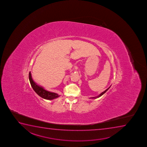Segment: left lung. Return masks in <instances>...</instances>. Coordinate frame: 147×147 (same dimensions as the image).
<instances>
[{
	"label": "left lung",
	"mask_w": 147,
	"mask_h": 147,
	"mask_svg": "<svg viewBox=\"0 0 147 147\" xmlns=\"http://www.w3.org/2000/svg\"><path fill=\"white\" fill-rule=\"evenodd\" d=\"M110 86H109V88H107V90H106L105 91H104L103 92H102V93H100V94L98 95V96H97L96 97H92L91 98H98V97H99L101 96L102 95H103L104 94V93H105L106 92H107V90H109V88H110Z\"/></svg>",
	"instance_id": "1"
}]
</instances>
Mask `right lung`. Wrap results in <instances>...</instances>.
Returning a JSON list of instances; mask_svg holds the SVG:
<instances>
[{
  "mask_svg": "<svg viewBox=\"0 0 147 147\" xmlns=\"http://www.w3.org/2000/svg\"><path fill=\"white\" fill-rule=\"evenodd\" d=\"M29 80L30 85L33 90L39 96L41 97L42 98L47 100H53L59 96V95H58L57 93L47 91L43 87L37 85L36 83H35L32 78L30 72L29 73Z\"/></svg>",
  "mask_w": 147,
  "mask_h": 147,
  "instance_id": "1",
  "label": "right lung"
}]
</instances>
